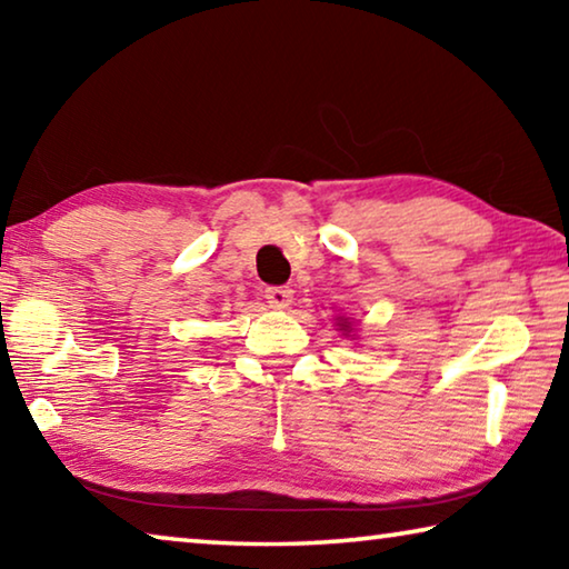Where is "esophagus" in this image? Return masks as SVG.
<instances>
[{
	"mask_svg": "<svg viewBox=\"0 0 569 569\" xmlns=\"http://www.w3.org/2000/svg\"><path fill=\"white\" fill-rule=\"evenodd\" d=\"M266 298H268V303H271V308L283 311V308L293 303V291L288 286H271V288H266Z\"/></svg>",
	"mask_w": 569,
	"mask_h": 569,
	"instance_id": "esophagus-1",
	"label": "esophagus"
}]
</instances>
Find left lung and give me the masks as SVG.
Wrapping results in <instances>:
<instances>
[{"instance_id":"left-lung-1","label":"left lung","mask_w":569,"mask_h":569,"mask_svg":"<svg viewBox=\"0 0 569 569\" xmlns=\"http://www.w3.org/2000/svg\"><path fill=\"white\" fill-rule=\"evenodd\" d=\"M339 319H341V323H339V326H341V331H343V333H349V331H351V321H349V319H343V316H339Z\"/></svg>"}]
</instances>
